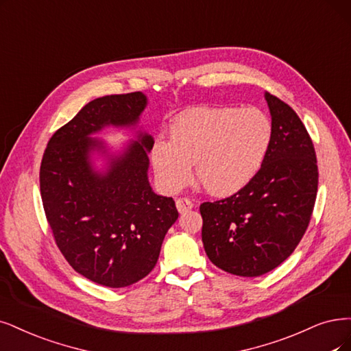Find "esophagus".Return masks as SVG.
Masks as SVG:
<instances>
[{"label": "esophagus", "instance_id": "34e87169", "mask_svg": "<svg viewBox=\"0 0 351 351\" xmlns=\"http://www.w3.org/2000/svg\"><path fill=\"white\" fill-rule=\"evenodd\" d=\"M192 206H193V204L189 198H178L176 199V208L180 214H184V213L192 210Z\"/></svg>", "mask_w": 351, "mask_h": 351}]
</instances>
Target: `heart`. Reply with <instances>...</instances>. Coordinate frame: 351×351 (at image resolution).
<instances>
[{"mask_svg":"<svg viewBox=\"0 0 351 351\" xmlns=\"http://www.w3.org/2000/svg\"><path fill=\"white\" fill-rule=\"evenodd\" d=\"M172 138L156 137L150 159L156 178L167 191L182 189L197 162L199 182L215 195L244 188L261 171L274 125L257 108L198 107L180 114Z\"/></svg>","mask_w":351,"mask_h":351,"instance_id":"obj_1","label":"heart"}]
</instances>
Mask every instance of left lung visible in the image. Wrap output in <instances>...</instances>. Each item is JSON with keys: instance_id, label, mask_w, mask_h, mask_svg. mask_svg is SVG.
Returning <instances> with one entry per match:
<instances>
[{"instance_id": "8db88e82", "label": "left lung", "mask_w": 351, "mask_h": 351, "mask_svg": "<svg viewBox=\"0 0 351 351\" xmlns=\"http://www.w3.org/2000/svg\"><path fill=\"white\" fill-rule=\"evenodd\" d=\"M274 138L258 173L232 195L202 202V243L227 274L254 278L278 267L300 244L313 217L318 165L298 114L266 93Z\"/></svg>"}]
</instances>
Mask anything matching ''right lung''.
<instances>
[{
	"instance_id": "obj_1",
	"label": "right lung",
	"mask_w": 351,
	"mask_h": 351,
	"mask_svg": "<svg viewBox=\"0 0 351 351\" xmlns=\"http://www.w3.org/2000/svg\"><path fill=\"white\" fill-rule=\"evenodd\" d=\"M145 107L141 93L89 101L50 137L40 165L43 208L60 253L77 274L108 288L147 276L178 219L175 201L149 185L150 136L133 143L106 176L88 160L99 147L89 134L107 124H134Z\"/></svg>"
}]
</instances>
